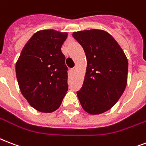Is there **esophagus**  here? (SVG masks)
<instances>
[{"instance_id":"34e87169","label":"esophagus","mask_w":146,"mask_h":146,"mask_svg":"<svg viewBox=\"0 0 146 146\" xmlns=\"http://www.w3.org/2000/svg\"><path fill=\"white\" fill-rule=\"evenodd\" d=\"M76 70H77V68H76V67H73V68H72V70H72V72H73V73H76Z\"/></svg>"}]
</instances>
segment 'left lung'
Wrapping results in <instances>:
<instances>
[{
  "label": "left lung",
  "instance_id": "obj_1",
  "mask_svg": "<svg viewBox=\"0 0 146 146\" xmlns=\"http://www.w3.org/2000/svg\"><path fill=\"white\" fill-rule=\"evenodd\" d=\"M73 36L83 46L87 60L83 86L76 92L81 106L92 115L105 113L125 90L127 58L115 39L104 31H78Z\"/></svg>",
  "mask_w": 146,
  "mask_h": 146
}]
</instances>
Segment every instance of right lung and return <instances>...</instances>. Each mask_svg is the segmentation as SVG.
<instances>
[{"instance_id": "obj_1", "label": "right lung", "mask_w": 146, "mask_h": 146, "mask_svg": "<svg viewBox=\"0 0 146 146\" xmlns=\"http://www.w3.org/2000/svg\"><path fill=\"white\" fill-rule=\"evenodd\" d=\"M67 33L43 30L33 34L16 63V75L22 95L42 113L60 107L68 90V68L61 46Z\"/></svg>"}]
</instances>
